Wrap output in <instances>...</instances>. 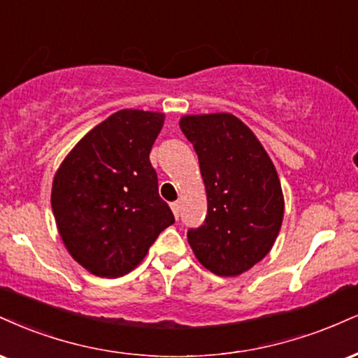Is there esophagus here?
Instances as JSON below:
<instances>
[{
    "mask_svg": "<svg viewBox=\"0 0 358 358\" xmlns=\"http://www.w3.org/2000/svg\"><path fill=\"white\" fill-rule=\"evenodd\" d=\"M170 206H171V212H173V215H175V218H178V215H180V201H173V203H171Z\"/></svg>",
    "mask_w": 358,
    "mask_h": 358,
    "instance_id": "34e87169",
    "label": "esophagus"
}]
</instances>
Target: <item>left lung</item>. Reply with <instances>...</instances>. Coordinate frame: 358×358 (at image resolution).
<instances>
[{"label":"left lung","mask_w":358,"mask_h":358,"mask_svg":"<svg viewBox=\"0 0 358 358\" xmlns=\"http://www.w3.org/2000/svg\"><path fill=\"white\" fill-rule=\"evenodd\" d=\"M183 135L198 155L205 183V223L188 231L196 260L220 277H238L268 255L285 212L273 162L231 113L185 115Z\"/></svg>","instance_id":"left-lung-1"}]
</instances>
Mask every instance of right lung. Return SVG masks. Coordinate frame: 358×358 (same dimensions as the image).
Returning a JSON list of instances; mask_svg holds the SVG:
<instances>
[{
  "label": "right lung",
  "mask_w": 358,
  "mask_h": 358,
  "mask_svg": "<svg viewBox=\"0 0 358 358\" xmlns=\"http://www.w3.org/2000/svg\"><path fill=\"white\" fill-rule=\"evenodd\" d=\"M165 113L124 108L90 130L64 157L51 208L73 260L96 277L131 272L175 223L158 195L150 152Z\"/></svg>",
  "instance_id": "right-lung-1"
}]
</instances>
